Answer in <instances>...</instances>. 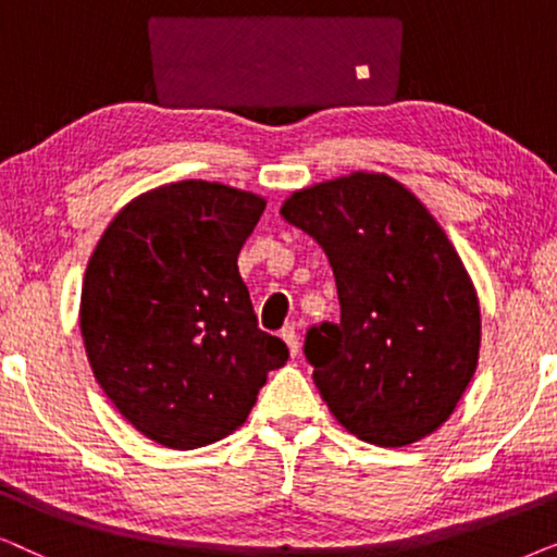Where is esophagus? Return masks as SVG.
<instances>
[{"label":"esophagus","instance_id":"obj_1","mask_svg":"<svg viewBox=\"0 0 557 557\" xmlns=\"http://www.w3.org/2000/svg\"><path fill=\"white\" fill-rule=\"evenodd\" d=\"M281 339L286 342L288 355H292V357L299 355V337H296V330H294L292 324H288V326H284V330H281Z\"/></svg>","mask_w":557,"mask_h":557}]
</instances>
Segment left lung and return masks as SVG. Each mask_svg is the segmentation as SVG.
I'll return each mask as SVG.
<instances>
[{"mask_svg": "<svg viewBox=\"0 0 557 557\" xmlns=\"http://www.w3.org/2000/svg\"><path fill=\"white\" fill-rule=\"evenodd\" d=\"M281 218L324 248L339 322L307 332L332 416L368 444H416L454 413L482 345L479 296L429 208L380 172L304 187Z\"/></svg>", "mask_w": 557, "mask_h": 557, "instance_id": "1", "label": "left lung"}]
</instances>
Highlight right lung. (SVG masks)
I'll return each mask as SVG.
<instances>
[{"label":"right lung","instance_id":"right-lung-1","mask_svg":"<svg viewBox=\"0 0 557 557\" xmlns=\"http://www.w3.org/2000/svg\"><path fill=\"white\" fill-rule=\"evenodd\" d=\"M265 210L246 189L182 180L124 205L88 258L90 370L136 431L189 451L246 423L288 349L258 330L238 253Z\"/></svg>","mask_w":557,"mask_h":557}]
</instances>
